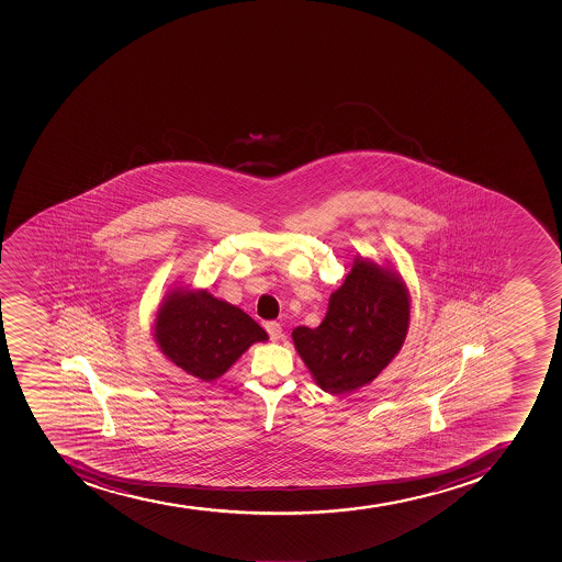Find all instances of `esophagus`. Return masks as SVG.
Here are the masks:
<instances>
[{"label": "esophagus", "mask_w": 562, "mask_h": 562, "mask_svg": "<svg viewBox=\"0 0 562 562\" xmlns=\"http://www.w3.org/2000/svg\"><path fill=\"white\" fill-rule=\"evenodd\" d=\"M266 331L269 333V338L273 342L282 338V326H280L279 322H266Z\"/></svg>", "instance_id": "esophagus-1"}]
</instances>
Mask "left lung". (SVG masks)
<instances>
[{"mask_svg":"<svg viewBox=\"0 0 562 562\" xmlns=\"http://www.w3.org/2000/svg\"><path fill=\"white\" fill-rule=\"evenodd\" d=\"M409 327V294L401 277L357 258L331 294L321 326L293 329L294 348L316 384L346 395L373 382L395 359Z\"/></svg>","mask_w":562,"mask_h":562,"instance_id":"8db88e82","label":"left lung"}]
</instances>
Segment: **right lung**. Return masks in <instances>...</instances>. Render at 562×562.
Instances as JSON below:
<instances>
[{
    "label": "right lung",
    "instance_id": "add662e5",
    "mask_svg": "<svg viewBox=\"0 0 562 562\" xmlns=\"http://www.w3.org/2000/svg\"><path fill=\"white\" fill-rule=\"evenodd\" d=\"M155 338L161 353L186 373L211 382L268 333L240 307L207 291L172 289L158 310Z\"/></svg>",
    "mask_w": 562,
    "mask_h": 562
}]
</instances>
